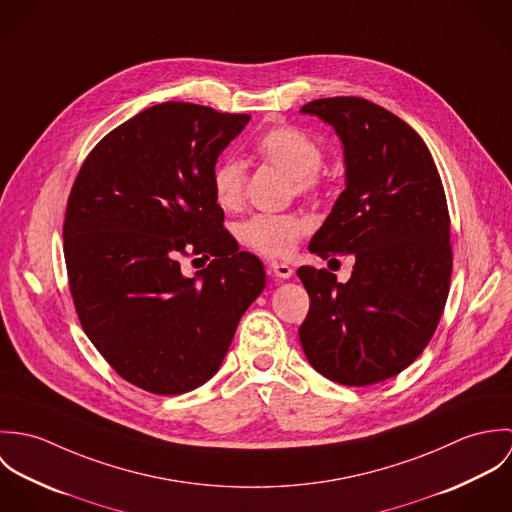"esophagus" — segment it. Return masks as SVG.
<instances>
[{
    "mask_svg": "<svg viewBox=\"0 0 512 512\" xmlns=\"http://www.w3.org/2000/svg\"><path fill=\"white\" fill-rule=\"evenodd\" d=\"M270 272L276 276V278H280V280H288V278H292L293 270L292 266H288V264H282V262H270Z\"/></svg>",
    "mask_w": 512,
    "mask_h": 512,
    "instance_id": "34e87169",
    "label": "esophagus"
}]
</instances>
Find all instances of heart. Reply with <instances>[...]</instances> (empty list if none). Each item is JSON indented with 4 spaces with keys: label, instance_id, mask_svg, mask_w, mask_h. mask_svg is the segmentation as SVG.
<instances>
[{
    "label": "heart",
    "instance_id": "heart-1",
    "mask_svg": "<svg viewBox=\"0 0 512 512\" xmlns=\"http://www.w3.org/2000/svg\"><path fill=\"white\" fill-rule=\"evenodd\" d=\"M256 155L292 177L295 195L319 199L329 189V177L321 171L323 149L307 132L295 126H274L266 130L254 144ZM246 167L236 157L219 161L211 175L213 195L222 211H238L246 197ZM307 222L297 215H254L238 224V238L244 246L262 256H290Z\"/></svg>",
    "mask_w": 512,
    "mask_h": 512
}]
</instances>
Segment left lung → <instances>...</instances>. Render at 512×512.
I'll list each match as a JSON object with an SVG mask.
<instances>
[{"label":"left lung","instance_id":"left-lung-1","mask_svg":"<svg viewBox=\"0 0 512 512\" xmlns=\"http://www.w3.org/2000/svg\"><path fill=\"white\" fill-rule=\"evenodd\" d=\"M301 112L335 128L347 165V189L309 250L323 260L351 254L355 266L347 284L297 270L311 299L299 341L333 382L376 384L422 355L447 301L453 254L441 177L418 132L365 98H319Z\"/></svg>","mask_w":512,"mask_h":512}]
</instances>
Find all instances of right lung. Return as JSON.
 I'll return each mask as SVG.
<instances>
[{
    "label": "right lung",
    "instance_id": "1",
    "mask_svg": "<svg viewBox=\"0 0 512 512\" xmlns=\"http://www.w3.org/2000/svg\"><path fill=\"white\" fill-rule=\"evenodd\" d=\"M248 120L189 102L151 106L106 134L74 179L63 238L76 315L106 363L151 394L205 384L266 286L211 185ZM181 255L212 264L187 279Z\"/></svg>",
    "mask_w": 512,
    "mask_h": 512
}]
</instances>
